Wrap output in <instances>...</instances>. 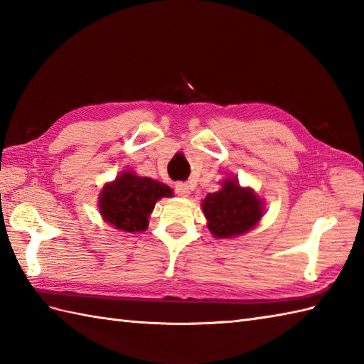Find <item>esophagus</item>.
Here are the masks:
<instances>
[{"instance_id": "obj_1", "label": "esophagus", "mask_w": 364, "mask_h": 364, "mask_svg": "<svg viewBox=\"0 0 364 364\" xmlns=\"http://www.w3.org/2000/svg\"><path fill=\"white\" fill-rule=\"evenodd\" d=\"M173 188H175L176 196H180V197H188L191 194V186L188 183L178 181V183H175Z\"/></svg>"}]
</instances>
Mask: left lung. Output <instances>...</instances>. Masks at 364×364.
I'll list each match as a JSON object with an SVG mask.
<instances>
[{
	"label": "left lung",
	"mask_w": 364,
	"mask_h": 364,
	"mask_svg": "<svg viewBox=\"0 0 364 364\" xmlns=\"http://www.w3.org/2000/svg\"><path fill=\"white\" fill-rule=\"evenodd\" d=\"M222 186L208 194L202 203L210 222L208 228L215 237H231L252 230L262 215L259 198L252 189H242L236 180H225Z\"/></svg>",
	"instance_id": "1"
}]
</instances>
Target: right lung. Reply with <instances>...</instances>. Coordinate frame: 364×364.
I'll list each match as a JSON object with an SVG mask.
<instances>
[{
  "label": "right lung",
  "instance_id": "1",
  "mask_svg": "<svg viewBox=\"0 0 364 364\" xmlns=\"http://www.w3.org/2000/svg\"><path fill=\"white\" fill-rule=\"evenodd\" d=\"M170 196L172 191L166 184L125 172L103 188L100 213L115 228L136 233L149 225V215L158 200Z\"/></svg>",
  "mask_w": 364,
  "mask_h": 364
}]
</instances>
